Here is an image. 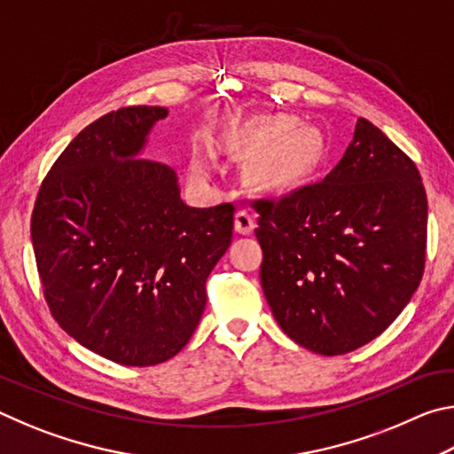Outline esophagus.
Masks as SVG:
<instances>
[{
	"label": "esophagus",
	"mask_w": 454,
	"mask_h": 454,
	"mask_svg": "<svg viewBox=\"0 0 454 454\" xmlns=\"http://www.w3.org/2000/svg\"><path fill=\"white\" fill-rule=\"evenodd\" d=\"M254 226H256V216H254V214H252L250 210L242 208V210L236 212V216H234V228H236V232L250 234L252 230H254Z\"/></svg>",
	"instance_id": "obj_1"
}]
</instances>
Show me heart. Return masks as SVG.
<instances>
[{
  "instance_id": "heart-1",
  "label": "heart",
  "mask_w": 454,
  "mask_h": 454,
  "mask_svg": "<svg viewBox=\"0 0 454 454\" xmlns=\"http://www.w3.org/2000/svg\"><path fill=\"white\" fill-rule=\"evenodd\" d=\"M276 144L270 156L260 168V176L266 184H286L301 178L318 162L322 152V137L318 129L310 126H296L290 116L260 118L246 129L244 145L252 152H262ZM192 170L200 178H206L210 164L206 158H196Z\"/></svg>"
}]
</instances>
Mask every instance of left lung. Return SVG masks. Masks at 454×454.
Returning <instances> with one entry per match:
<instances>
[{"label": "left lung", "instance_id": "1", "mask_svg": "<svg viewBox=\"0 0 454 454\" xmlns=\"http://www.w3.org/2000/svg\"><path fill=\"white\" fill-rule=\"evenodd\" d=\"M252 206L264 296L304 348L325 356L360 348L419 288L427 192L412 160L364 118L325 180Z\"/></svg>", "mask_w": 454, "mask_h": 454}]
</instances>
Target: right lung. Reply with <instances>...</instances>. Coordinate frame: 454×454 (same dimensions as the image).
I'll return each mask as SVG.
<instances>
[{
  "instance_id": "1",
  "label": "right lung",
  "mask_w": 454,
  "mask_h": 454,
  "mask_svg": "<svg viewBox=\"0 0 454 454\" xmlns=\"http://www.w3.org/2000/svg\"><path fill=\"white\" fill-rule=\"evenodd\" d=\"M168 116L120 107L83 128L45 176L32 212L51 317L112 363L152 366L186 347L206 278L232 242L234 204L192 208L170 166L137 158Z\"/></svg>"
}]
</instances>
